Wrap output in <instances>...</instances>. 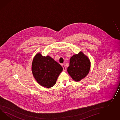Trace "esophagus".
<instances>
[{"label":"esophagus","mask_w":120,"mask_h":120,"mask_svg":"<svg viewBox=\"0 0 120 120\" xmlns=\"http://www.w3.org/2000/svg\"><path fill=\"white\" fill-rule=\"evenodd\" d=\"M62 68H63V70L64 71H66V68L65 67V65L64 64H62Z\"/></svg>","instance_id":"34e87169"}]
</instances>
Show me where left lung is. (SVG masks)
<instances>
[{
    "label": "left lung",
    "mask_w": 120,
    "mask_h": 120,
    "mask_svg": "<svg viewBox=\"0 0 120 120\" xmlns=\"http://www.w3.org/2000/svg\"><path fill=\"white\" fill-rule=\"evenodd\" d=\"M90 65V60L88 57L81 52L71 58L68 72L74 80L79 82L88 75Z\"/></svg>",
    "instance_id": "obj_1"
}]
</instances>
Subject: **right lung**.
Segmentation results:
<instances>
[{"mask_svg": "<svg viewBox=\"0 0 120 120\" xmlns=\"http://www.w3.org/2000/svg\"><path fill=\"white\" fill-rule=\"evenodd\" d=\"M32 70L38 84L49 88L52 87L56 84L63 68L49 56H43L38 53L33 60Z\"/></svg>", "mask_w": 120, "mask_h": 120, "instance_id": "right-lung-1", "label": "right lung"}]
</instances>
